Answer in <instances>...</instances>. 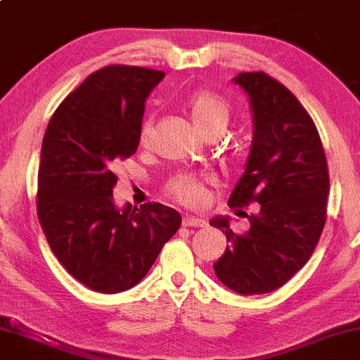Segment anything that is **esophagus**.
<instances>
[{"label": "esophagus", "instance_id": "1", "mask_svg": "<svg viewBox=\"0 0 360 360\" xmlns=\"http://www.w3.org/2000/svg\"><path fill=\"white\" fill-rule=\"evenodd\" d=\"M182 224L184 226H189V228H205L207 226V221L205 219L202 218H195V217H186L184 219H182Z\"/></svg>", "mask_w": 360, "mask_h": 360}]
</instances>
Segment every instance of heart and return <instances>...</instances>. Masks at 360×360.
Returning <instances> with one entry per match:
<instances>
[{
  "mask_svg": "<svg viewBox=\"0 0 360 360\" xmlns=\"http://www.w3.org/2000/svg\"><path fill=\"white\" fill-rule=\"evenodd\" d=\"M184 111L200 134L223 131L231 117V105L217 92L208 89L194 90L184 101ZM147 127L141 134V143L147 142ZM169 194L186 205L195 207L203 198V184L194 176L179 174L169 181Z\"/></svg>",
  "mask_w": 360,
  "mask_h": 360,
  "instance_id": "heart-1",
  "label": "heart"
}]
</instances>
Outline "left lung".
<instances>
[{"instance_id":"obj_1","label":"left lung","mask_w":360,"mask_h":360,"mask_svg":"<svg viewBox=\"0 0 360 360\" xmlns=\"http://www.w3.org/2000/svg\"><path fill=\"white\" fill-rule=\"evenodd\" d=\"M233 80L249 95L254 137L228 203L259 207L244 234L228 217L210 219L228 240L213 270L234 292L254 296L281 288L307 264L326 221L330 178L317 127L296 96L262 71Z\"/></svg>"}]
</instances>
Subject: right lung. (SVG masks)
Here are the masks:
<instances>
[{"label": "right lung", "instance_id": "obj_1", "mask_svg": "<svg viewBox=\"0 0 360 360\" xmlns=\"http://www.w3.org/2000/svg\"><path fill=\"white\" fill-rule=\"evenodd\" d=\"M163 71L112 64L84 80L48 122L37 213L48 244L79 283L96 292L131 289L147 275L181 214L162 203L112 202L116 168L141 141L146 100Z\"/></svg>", "mask_w": 360, "mask_h": 360}]
</instances>
